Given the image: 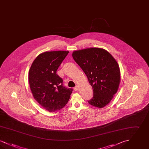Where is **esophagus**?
Listing matches in <instances>:
<instances>
[{"label": "esophagus", "mask_w": 149, "mask_h": 149, "mask_svg": "<svg viewBox=\"0 0 149 149\" xmlns=\"http://www.w3.org/2000/svg\"><path fill=\"white\" fill-rule=\"evenodd\" d=\"M74 91H78V86H75V87H74Z\"/></svg>", "instance_id": "34e87169"}]
</instances>
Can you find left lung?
<instances>
[{
    "label": "left lung",
    "instance_id": "1",
    "mask_svg": "<svg viewBox=\"0 0 149 149\" xmlns=\"http://www.w3.org/2000/svg\"><path fill=\"white\" fill-rule=\"evenodd\" d=\"M72 55L92 86L93 97L88 103L100 108L107 106L117 92L120 82V68L116 60L100 48L75 51Z\"/></svg>",
    "mask_w": 149,
    "mask_h": 149
}]
</instances>
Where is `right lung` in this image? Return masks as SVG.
I'll return each mask as SVG.
<instances>
[{
    "mask_svg": "<svg viewBox=\"0 0 149 149\" xmlns=\"http://www.w3.org/2000/svg\"><path fill=\"white\" fill-rule=\"evenodd\" d=\"M69 51L45 52L35 58L29 71L30 89L36 100L50 112L65 106L72 89L63 85V80L56 74L57 69Z\"/></svg>",
    "mask_w": 149,
    "mask_h": 149,
    "instance_id": "add662e5",
    "label": "right lung"
}]
</instances>
